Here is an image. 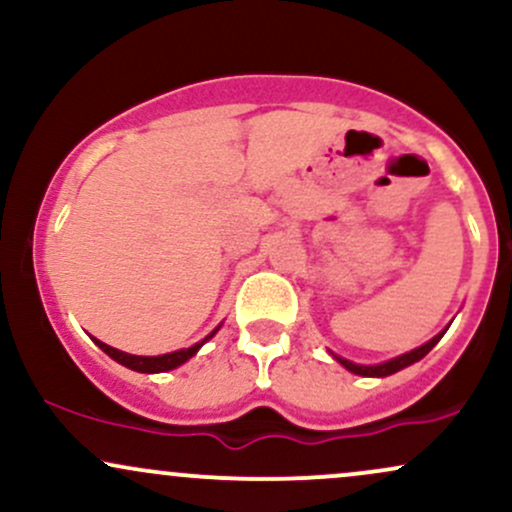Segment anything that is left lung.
<instances>
[{
    "instance_id": "left-lung-1",
    "label": "left lung",
    "mask_w": 512,
    "mask_h": 512,
    "mask_svg": "<svg viewBox=\"0 0 512 512\" xmlns=\"http://www.w3.org/2000/svg\"><path fill=\"white\" fill-rule=\"evenodd\" d=\"M443 334H445V330L440 332V334H436V337H433L431 342H426L424 346H419V349H414V351H409V354H402V356L392 358V361L378 363V366H358V363L346 361V358H342V356H334V358H337V361L342 363L346 370H351V373H356V375H366V378H385V375H392V373H397V370L411 366V363L421 361V358H424L428 351H431L433 346L440 342V337H443Z\"/></svg>"
}]
</instances>
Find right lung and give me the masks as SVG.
I'll list each match as a JSON object with an SVG mask.
<instances>
[{
    "label": "right lung",
    "mask_w": 512,
    "mask_h": 512,
    "mask_svg": "<svg viewBox=\"0 0 512 512\" xmlns=\"http://www.w3.org/2000/svg\"><path fill=\"white\" fill-rule=\"evenodd\" d=\"M216 330H219V327H216ZM216 330L211 332L207 339L214 337ZM207 339H202L199 344L190 346V349H180V351H173V354H163V356H134V354H125V351H117V349H113V346L103 344L101 339H93V342L101 346V349L110 358H115L117 363H122V366L137 370V373H166V370H173V368L182 366L185 361H190V358L199 351V346L207 342Z\"/></svg>",
    "instance_id": "1"
}]
</instances>
